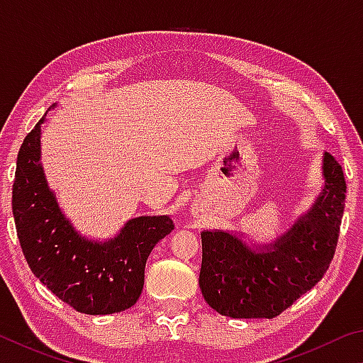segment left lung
Listing matches in <instances>:
<instances>
[{
  "label": "left lung",
  "mask_w": 363,
  "mask_h": 363,
  "mask_svg": "<svg viewBox=\"0 0 363 363\" xmlns=\"http://www.w3.org/2000/svg\"><path fill=\"white\" fill-rule=\"evenodd\" d=\"M323 187L312 206L267 245H247L229 230L201 232L200 290L220 315L274 318L322 280L333 259L346 201V181L330 153Z\"/></svg>",
  "instance_id": "left-lung-1"
}]
</instances>
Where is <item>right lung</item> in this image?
I'll list each match as a JSON object with an SVG mask.
<instances>
[{"label": "right lung", "instance_id": "right-lung-1", "mask_svg": "<svg viewBox=\"0 0 363 363\" xmlns=\"http://www.w3.org/2000/svg\"><path fill=\"white\" fill-rule=\"evenodd\" d=\"M45 121L46 113L23 139L12 186L23 256L35 277L75 311L107 315L130 309L143 293L147 257L174 229L173 220L168 214L139 216L126 220L113 238L82 235L48 186L41 164Z\"/></svg>", "mask_w": 363, "mask_h": 363}]
</instances>
